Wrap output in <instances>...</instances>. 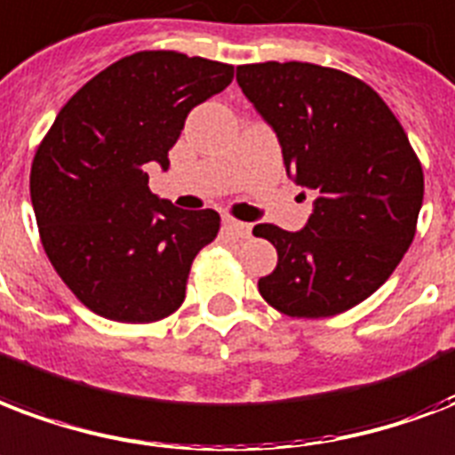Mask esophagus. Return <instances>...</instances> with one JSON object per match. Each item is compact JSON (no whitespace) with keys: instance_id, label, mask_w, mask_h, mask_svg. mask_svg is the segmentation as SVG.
Listing matches in <instances>:
<instances>
[{"instance_id":"1","label":"esophagus","mask_w":455,"mask_h":455,"mask_svg":"<svg viewBox=\"0 0 455 455\" xmlns=\"http://www.w3.org/2000/svg\"><path fill=\"white\" fill-rule=\"evenodd\" d=\"M224 228H227L228 234L243 241V238H251V224H245V221H238V220H224Z\"/></svg>"}]
</instances>
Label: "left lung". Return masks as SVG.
<instances>
[{
    "label": "left lung",
    "mask_w": 455,
    "mask_h": 455,
    "mask_svg": "<svg viewBox=\"0 0 455 455\" xmlns=\"http://www.w3.org/2000/svg\"><path fill=\"white\" fill-rule=\"evenodd\" d=\"M235 81L276 131L286 173L317 193L303 231L252 228L279 255L259 296L298 320L351 310L411 248L425 196L420 159L387 102L346 71L265 61L238 66Z\"/></svg>",
    "instance_id": "1"
}]
</instances>
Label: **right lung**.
I'll list each match as a JSON object with an SVG mask.
<instances>
[{
	"label": "right lung",
	"mask_w": 455,
	"mask_h": 455,
	"mask_svg": "<svg viewBox=\"0 0 455 455\" xmlns=\"http://www.w3.org/2000/svg\"><path fill=\"white\" fill-rule=\"evenodd\" d=\"M231 78V64L135 52L90 78L37 145L30 200L40 241L61 282L100 317L150 324L181 307L190 265L221 220L152 196L145 164L166 169L190 109Z\"/></svg>",
	"instance_id": "add662e5"
}]
</instances>
